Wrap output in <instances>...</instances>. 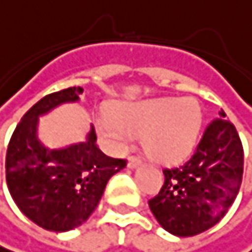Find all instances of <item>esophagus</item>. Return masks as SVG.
Returning <instances> with one entry per match:
<instances>
[{
  "instance_id": "esophagus-1",
  "label": "esophagus",
  "mask_w": 252,
  "mask_h": 252,
  "mask_svg": "<svg viewBox=\"0 0 252 252\" xmlns=\"http://www.w3.org/2000/svg\"><path fill=\"white\" fill-rule=\"evenodd\" d=\"M142 164V159L140 158H137V157H130L128 158V163H127V167L128 169H136V167H139Z\"/></svg>"
}]
</instances>
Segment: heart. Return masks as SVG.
<instances>
[{
  "label": "heart",
  "mask_w": 252,
  "mask_h": 252,
  "mask_svg": "<svg viewBox=\"0 0 252 252\" xmlns=\"http://www.w3.org/2000/svg\"><path fill=\"white\" fill-rule=\"evenodd\" d=\"M203 122L202 106L195 98H157L116 109L115 118L98 122L100 134L121 148L131 133L145 134V146L163 161L185 158L199 139Z\"/></svg>",
  "instance_id": "b5f03b06"
}]
</instances>
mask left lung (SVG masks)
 I'll return each instance as SVG.
<instances>
[{
  "mask_svg": "<svg viewBox=\"0 0 252 252\" xmlns=\"http://www.w3.org/2000/svg\"><path fill=\"white\" fill-rule=\"evenodd\" d=\"M163 173L164 185L149 208L172 235H199L227 214L242 184L244 148L224 110L212 119L187 163Z\"/></svg>",
  "mask_w": 252,
  "mask_h": 252,
  "instance_id": "1",
  "label": "left lung"
}]
</instances>
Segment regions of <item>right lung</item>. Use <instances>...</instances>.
I'll return each instance as SVG.
<instances>
[{
    "mask_svg": "<svg viewBox=\"0 0 252 252\" xmlns=\"http://www.w3.org/2000/svg\"><path fill=\"white\" fill-rule=\"evenodd\" d=\"M80 86L43 97L21 119L5 157V181L14 203L37 225L68 231L95 211L109 179L125 159L112 158L97 146L91 125L85 140L50 149L38 139V119L65 103H77Z\"/></svg>",
    "mask_w": 252,
    "mask_h": 252,
    "instance_id": "obj_1",
    "label": "right lung"
}]
</instances>
